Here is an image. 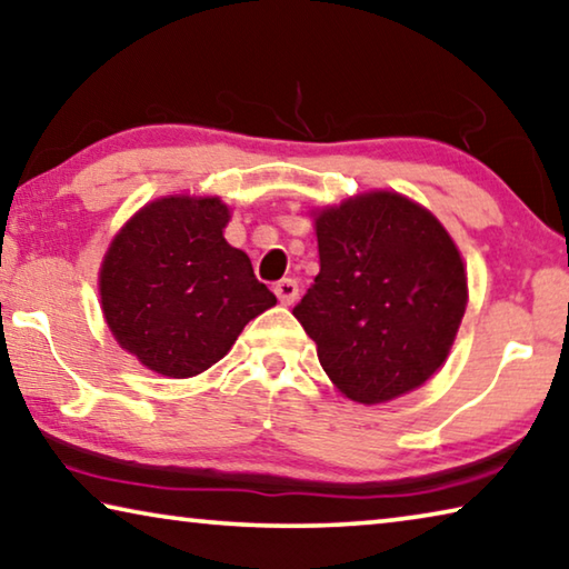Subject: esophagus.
Wrapping results in <instances>:
<instances>
[{
	"mask_svg": "<svg viewBox=\"0 0 569 569\" xmlns=\"http://www.w3.org/2000/svg\"><path fill=\"white\" fill-rule=\"evenodd\" d=\"M273 293L278 296V301L291 306L296 299H299V283H296L293 278H283V281H278L273 286Z\"/></svg>",
	"mask_w": 569,
	"mask_h": 569,
	"instance_id": "obj_1",
	"label": "esophagus"
}]
</instances>
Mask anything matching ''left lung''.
<instances>
[{"label": "left lung", "mask_w": 569, "mask_h": 569, "mask_svg": "<svg viewBox=\"0 0 569 569\" xmlns=\"http://www.w3.org/2000/svg\"><path fill=\"white\" fill-rule=\"evenodd\" d=\"M319 263L293 317L329 380L375 405L446 362L466 311L458 248L428 210L395 192L351 197L317 218Z\"/></svg>", "instance_id": "left-lung-1"}]
</instances>
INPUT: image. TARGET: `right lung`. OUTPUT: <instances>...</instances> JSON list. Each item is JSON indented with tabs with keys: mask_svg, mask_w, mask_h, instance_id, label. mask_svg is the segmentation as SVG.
I'll list each match as a JSON object with an SVG mask.
<instances>
[{
	"mask_svg": "<svg viewBox=\"0 0 569 569\" xmlns=\"http://www.w3.org/2000/svg\"><path fill=\"white\" fill-rule=\"evenodd\" d=\"M218 197H164L143 207L108 248L101 303L108 329L143 367L194 377L276 303L246 252L228 246Z\"/></svg>",
	"mask_w": 569,
	"mask_h": 569,
	"instance_id": "right-lung-1",
	"label": "right lung"
}]
</instances>
